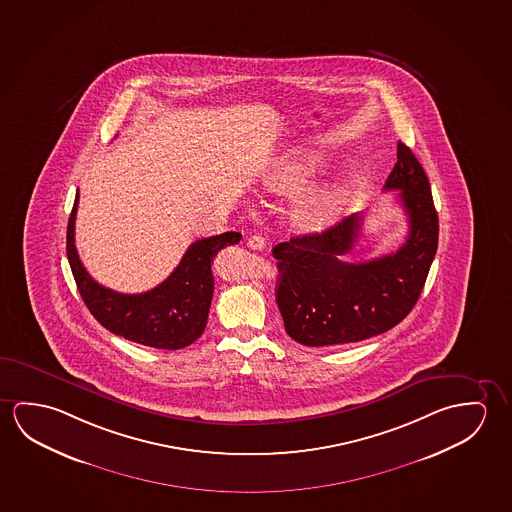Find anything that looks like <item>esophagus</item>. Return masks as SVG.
I'll use <instances>...</instances> for the list:
<instances>
[{"label": "esophagus", "instance_id": "obj_1", "mask_svg": "<svg viewBox=\"0 0 512 512\" xmlns=\"http://www.w3.org/2000/svg\"><path fill=\"white\" fill-rule=\"evenodd\" d=\"M247 245L254 251H261V249L267 247V240L260 235H251L247 238Z\"/></svg>", "mask_w": 512, "mask_h": 512}]
</instances>
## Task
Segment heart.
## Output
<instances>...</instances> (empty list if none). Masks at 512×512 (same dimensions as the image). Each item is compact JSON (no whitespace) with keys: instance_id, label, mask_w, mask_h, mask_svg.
Returning <instances> with one entry per match:
<instances>
[{"instance_id":"heart-1","label":"heart","mask_w":512,"mask_h":512,"mask_svg":"<svg viewBox=\"0 0 512 512\" xmlns=\"http://www.w3.org/2000/svg\"><path fill=\"white\" fill-rule=\"evenodd\" d=\"M318 171V158L308 151H288L261 172L258 185L263 192L292 195L308 185ZM347 201V188L327 183L308 188L290 204V222L301 233H320L333 224Z\"/></svg>"}]
</instances>
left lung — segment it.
<instances>
[{
	"label": "left lung",
	"instance_id": "obj_1",
	"mask_svg": "<svg viewBox=\"0 0 512 512\" xmlns=\"http://www.w3.org/2000/svg\"><path fill=\"white\" fill-rule=\"evenodd\" d=\"M384 190H400L409 220V235L397 251L359 263L341 260L354 249L361 215L272 249L277 308L293 340L308 347L354 343L390 331L411 313L436 256L439 222L427 174L402 142Z\"/></svg>",
	"mask_w": 512,
	"mask_h": 512
}]
</instances>
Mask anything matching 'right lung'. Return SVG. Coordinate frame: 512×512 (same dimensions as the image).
Here are the masks:
<instances>
[{
  "label": "right lung",
  "mask_w": 512,
  "mask_h": 512,
  "mask_svg": "<svg viewBox=\"0 0 512 512\" xmlns=\"http://www.w3.org/2000/svg\"><path fill=\"white\" fill-rule=\"evenodd\" d=\"M78 194L67 224V260L85 306L110 333L153 349L178 350L203 334L211 297V263L220 249L240 242L242 235L228 231L195 240L171 276L144 293H119L94 281L83 267L74 245Z\"/></svg>",
  "instance_id": "obj_1"
}]
</instances>
